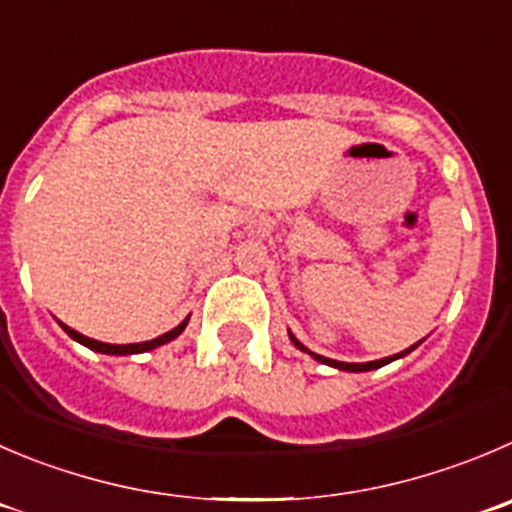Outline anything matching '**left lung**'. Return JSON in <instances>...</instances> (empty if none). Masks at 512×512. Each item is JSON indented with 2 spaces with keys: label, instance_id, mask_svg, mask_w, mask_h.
<instances>
[{
  "label": "left lung",
  "instance_id": "left-lung-1",
  "mask_svg": "<svg viewBox=\"0 0 512 512\" xmlns=\"http://www.w3.org/2000/svg\"><path fill=\"white\" fill-rule=\"evenodd\" d=\"M291 337V342L296 344V349H301V352H306V354H311V357L316 359V362H321V364H329V367H337V369H344V372H369V369H379V367H384V364H389V362H394V359H399V357H405V354H410L412 349L417 347H410V349H405V352H399V354H394V357H387V359H377V362H364V364H354V362H337V359H329V357H321V354H314V352H309V349L304 347V344L299 342V339L294 337V334H289Z\"/></svg>",
  "mask_w": 512,
  "mask_h": 512
}]
</instances>
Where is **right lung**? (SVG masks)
<instances>
[{
    "label": "right lung",
    "mask_w": 512,
    "mask_h": 512,
    "mask_svg": "<svg viewBox=\"0 0 512 512\" xmlns=\"http://www.w3.org/2000/svg\"><path fill=\"white\" fill-rule=\"evenodd\" d=\"M186 324H188V319L180 321V324L175 326V329H170V332H165V334H160V337L150 339V342H140V344H105V342H97V339H90V337H85V334L75 332V329H70V326L62 324V321H60L62 329H65V332L70 334V337L75 339V342L85 344V347L92 349V352H102V354H140V352H150V349L160 347V344L173 342V339L178 337V334L183 332V329H186Z\"/></svg>",
    "instance_id": "right-lung-1"
}]
</instances>
